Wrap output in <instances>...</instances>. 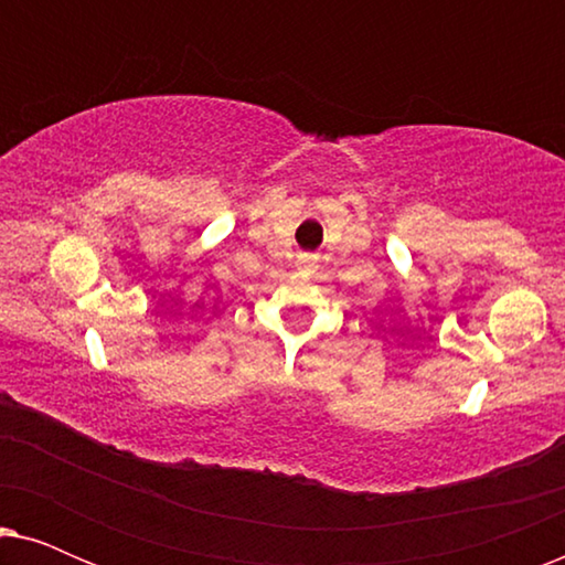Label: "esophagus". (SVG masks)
Returning <instances> with one entry per match:
<instances>
[{
	"instance_id": "1",
	"label": "esophagus",
	"mask_w": 565,
	"mask_h": 565,
	"mask_svg": "<svg viewBox=\"0 0 565 565\" xmlns=\"http://www.w3.org/2000/svg\"><path fill=\"white\" fill-rule=\"evenodd\" d=\"M298 269L303 275H313L319 269V257L316 254H300L298 257Z\"/></svg>"
}]
</instances>
